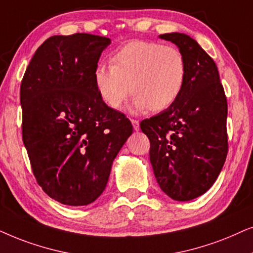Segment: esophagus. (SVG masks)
<instances>
[{
    "label": "esophagus",
    "instance_id": "1",
    "mask_svg": "<svg viewBox=\"0 0 253 253\" xmlns=\"http://www.w3.org/2000/svg\"><path fill=\"white\" fill-rule=\"evenodd\" d=\"M130 121H132V125H133L134 130H140V123H139V120L132 119Z\"/></svg>",
    "mask_w": 253,
    "mask_h": 253
}]
</instances>
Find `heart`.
<instances>
[{
	"mask_svg": "<svg viewBox=\"0 0 253 253\" xmlns=\"http://www.w3.org/2000/svg\"><path fill=\"white\" fill-rule=\"evenodd\" d=\"M186 60L177 47L133 40L111 56V66L98 63L93 85L100 99L120 109L129 92L136 111L167 110L178 99L186 81Z\"/></svg>",
	"mask_w": 253,
	"mask_h": 253,
	"instance_id": "heart-1",
	"label": "heart"
}]
</instances>
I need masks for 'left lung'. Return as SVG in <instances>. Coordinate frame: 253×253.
Segmentation results:
<instances>
[{"label":"left lung","instance_id":"left-lung-1","mask_svg":"<svg viewBox=\"0 0 253 253\" xmlns=\"http://www.w3.org/2000/svg\"><path fill=\"white\" fill-rule=\"evenodd\" d=\"M161 39L177 45L186 60V81L170 107L141 121L150 141V163L161 190L177 201L203 195L217 179L227 158L228 104L217 67L184 33Z\"/></svg>","mask_w":253,"mask_h":253}]
</instances>
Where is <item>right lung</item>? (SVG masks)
<instances>
[{
    "mask_svg": "<svg viewBox=\"0 0 253 253\" xmlns=\"http://www.w3.org/2000/svg\"><path fill=\"white\" fill-rule=\"evenodd\" d=\"M110 43L89 33L50 37L22 80L23 142L33 174L48 197L68 206H85L103 193L133 132L128 118L107 106L93 85Z\"/></svg>",
    "mask_w": 253,
    "mask_h": 253,
    "instance_id": "add662e5",
    "label": "right lung"
}]
</instances>
